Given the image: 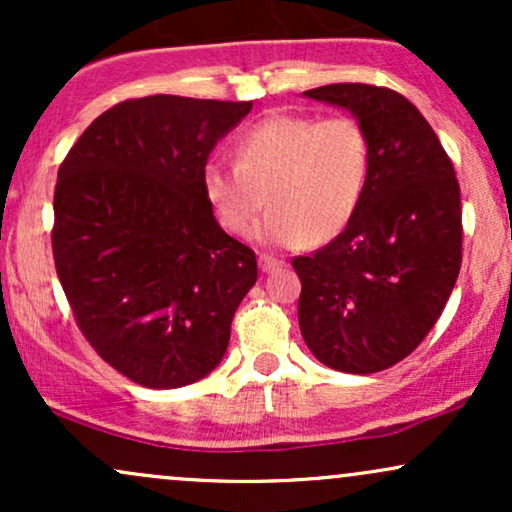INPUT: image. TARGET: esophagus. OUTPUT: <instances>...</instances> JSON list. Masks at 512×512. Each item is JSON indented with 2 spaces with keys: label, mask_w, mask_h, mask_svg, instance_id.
<instances>
[{
  "label": "esophagus",
  "mask_w": 512,
  "mask_h": 512,
  "mask_svg": "<svg viewBox=\"0 0 512 512\" xmlns=\"http://www.w3.org/2000/svg\"><path fill=\"white\" fill-rule=\"evenodd\" d=\"M279 267H284V262L276 260V257H272V255H260V269L264 274L274 272V269H279Z\"/></svg>",
  "instance_id": "34e87169"
}]
</instances>
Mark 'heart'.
Listing matches in <instances>:
<instances>
[{
	"label": "heart",
	"instance_id": "1",
	"mask_svg": "<svg viewBox=\"0 0 512 512\" xmlns=\"http://www.w3.org/2000/svg\"><path fill=\"white\" fill-rule=\"evenodd\" d=\"M370 170V139L354 117L272 115L245 129L238 161L209 158L202 190L228 233H245L269 199L252 238L267 248L325 243L356 214Z\"/></svg>",
	"mask_w": 512,
	"mask_h": 512
}]
</instances>
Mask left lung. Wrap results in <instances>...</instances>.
I'll return each mask as SVG.
<instances>
[{
  "instance_id": "8db88e82",
  "label": "left lung",
  "mask_w": 512,
  "mask_h": 512,
  "mask_svg": "<svg viewBox=\"0 0 512 512\" xmlns=\"http://www.w3.org/2000/svg\"><path fill=\"white\" fill-rule=\"evenodd\" d=\"M349 110L370 139L366 190L346 228L296 257L298 325L325 366L378 373L416 349L462 264L460 182L426 117L402 93L330 84L303 93Z\"/></svg>"
}]
</instances>
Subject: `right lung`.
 <instances>
[{
	"instance_id": "obj_1",
	"label": "right lung",
	"mask_w": 512,
	"mask_h": 512,
	"mask_svg": "<svg viewBox=\"0 0 512 512\" xmlns=\"http://www.w3.org/2000/svg\"><path fill=\"white\" fill-rule=\"evenodd\" d=\"M252 101L146 96L86 127L57 173L52 255L76 322L103 361L151 390L221 363L255 252L228 236L202 168Z\"/></svg>"
}]
</instances>
